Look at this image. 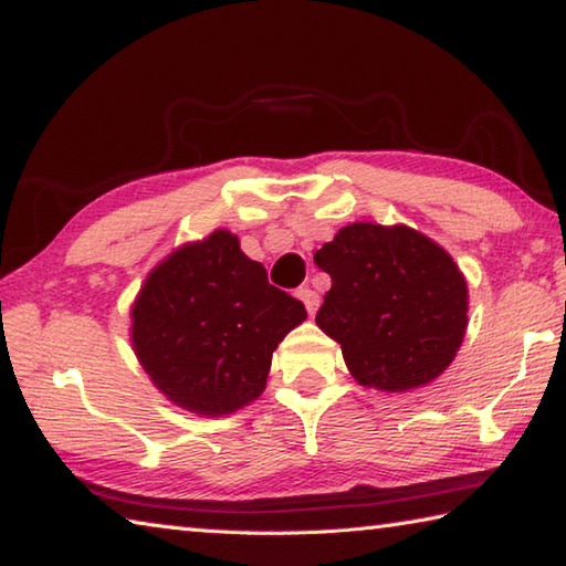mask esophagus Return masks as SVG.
Here are the masks:
<instances>
[{"instance_id":"obj_1","label":"esophagus","mask_w":566,"mask_h":566,"mask_svg":"<svg viewBox=\"0 0 566 566\" xmlns=\"http://www.w3.org/2000/svg\"><path fill=\"white\" fill-rule=\"evenodd\" d=\"M297 297H301L303 301V305H305V311L311 313V315H315V311H317V305H319V295L313 291L311 285H305V287H301V291H297Z\"/></svg>"}]
</instances>
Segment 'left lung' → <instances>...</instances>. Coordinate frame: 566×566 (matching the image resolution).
<instances>
[{
	"mask_svg": "<svg viewBox=\"0 0 566 566\" xmlns=\"http://www.w3.org/2000/svg\"><path fill=\"white\" fill-rule=\"evenodd\" d=\"M333 287L315 315L361 387L407 391L451 365L468 325V285L439 243L409 227L349 223L315 253Z\"/></svg>",
	"mask_w": 566,
	"mask_h": 566,
	"instance_id": "left-lung-1",
	"label": "left lung"
}]
</instances>
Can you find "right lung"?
<instances>
[{"label":"right lung","mask_w":566,"mask_h":566,"mask_svg":"<svg viewBox=\"0 0 566 566\" xmlns=\"http://www.w3.org/2000/svg\"><path fill=\"white\" fill-rule=\"evenodd\" d=\"M133 347L169 401L201 416L259 399L273 349L307 317L229 231L169 253L133 305Z\"/></svg>","instance_id":"add662e5"}]
</instances>
